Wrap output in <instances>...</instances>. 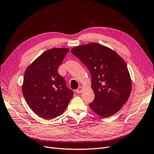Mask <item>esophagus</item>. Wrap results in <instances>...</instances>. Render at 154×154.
<instances>
[{
	"mask_svg": "<svg viewBox=\"0 0 154 154\" xmlns=\"http://www.w3.org/2000/svg\"><path fill=\"white\" fill-rule=\"evenodd\" d=\"M82 91H83V89H82V87H79L78 88L75 90L77 94H81Z\"/></svg>",
	"mask_w": 154,
	"mask_h": 154,
	"instance_id": "34e87169",
	"label": "esophagus"
}]
</instances>
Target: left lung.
Masks as SVG:
<instances>
[{
    "label": "left lung",
    "mask_w": 154,
    "mask_h": 154,
    "mask_svg": "<svg viewBox=\"0 0 154 154\" xmlns=\"http://www.w3.org/2000/svg\"><path fill=\"white\" fill-rule=\"evenodd\" d=\"M71 52L91 74L95 99L90 108L100 117L114 115L127 102L131 90L130 75L123 59L96 42L74 47Z\"/></svg>",
    "instance_id": "left-lung-1"
}]
</instances>
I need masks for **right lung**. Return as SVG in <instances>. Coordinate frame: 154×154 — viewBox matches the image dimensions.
<instances>
[{
    "mask_svg": "<svg viewBox=\"0 0 154 154\" xmlns=\"http://www.w3.org/2000/svg\"><path fill=\"white\" fill-rule=\"evenodd\" d=\"M68 48H51L43 53L26 68L22 90L33 112L45 119L63 114L73 96L64 79L58 73Z\"/></svg>",
    "mask_w": 154,
    "mask_h": 154,
    "instance_id": "1",
    "label": "right lung"
}]
</instances>
